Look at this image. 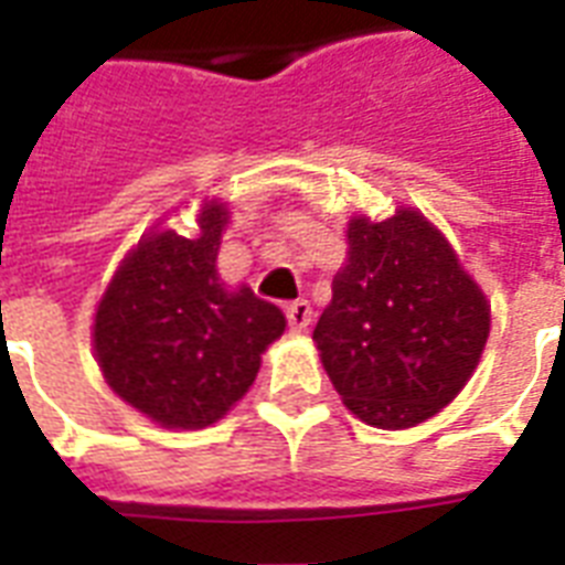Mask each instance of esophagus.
I'll use <instances>...</instances> for the list:
<instances>
[{"mask_svg": "<svg viewBox=\"0 0 565 565\" xmlns=\"http://www.w3.org/2000/svg\"><path fill=\"white\" fill-rule=\"evenodd\" d=\"M310 313H313V310H310V301L305 299L287 305V322H290V328L296 334H301V331L310 326Z\"/></svg>", "mask_w": 565, "mask_h": 565, "instance_id": "1", "label": "esophagus"}]
</instances>
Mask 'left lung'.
I'll use <instances>...</instances> for the list:
<instances>
[{"mask_svg":"<svg viewBox=\"0 0 565 565\" xmlns=\"http://www.w3.org/2000/svg\"><path fill=\"white\" fill-rule=\"evenodd\" d=\"M345 264L313 343L343 404L372 428L404 430L437 416L481 363L490 301L446 234L398 204L345 228Z\"/></svg>","mask_w":565,"mask_h":565,"instance_id":"obj_1","label":"left lung"}]
</instances>
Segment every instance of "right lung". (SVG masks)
Here are the masks:
<instances>
[{
	"mask_svg": "<svg viewBox=\"0 0 565 565\" xmlns=\"http://www.w3.org/2000/svg\"><path fill=\"white\" fill-rule=\"evenodd\" d=\"M231 211L202 199L195 234L161 222L119 260L93 317V354L114 393L161 428L199 430L248 393L284 334L281 308L220 278Z\"/></svg>",
	"mask_w": 565,
	"mask_h": 565,
	"instance_id": "1",
	"label": "right lung"
}]
</instances>
